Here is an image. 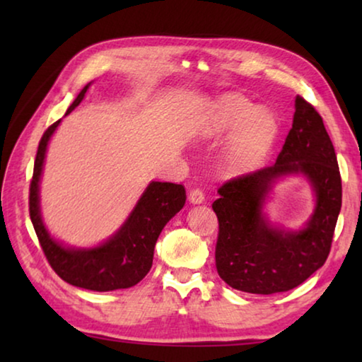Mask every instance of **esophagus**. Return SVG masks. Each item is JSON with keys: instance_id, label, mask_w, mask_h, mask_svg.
<instances>
[{"instance_id": "34e87169", "label": "esophagus", "mask_w": 362, "mask_h": 362, "mask_svg": "<svg viewBox=\"0 0 362 362\" xmlns=\"http://www.w3.org/2000/svg\"><path fill=\"white\" fill-rule=\"evenodd\" d=\"M188 199L192 204H201V203H204V193L201 192V189L194 188L188 193Z\"/></svg>"}]
</instances>
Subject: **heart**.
Listing matches in <instances>:
<instances>
[{"label": "heart", "instance_id": "b5f03b06", "mask_svg": "<svg viewBox=\"0 0 362 362\" xmlns=\"http://www.w3.org/2000/svg\"><path fill=\"white\" fill-rule=\"evenodd\" d=\"M233 132L222 156L225 175H241L259 168L276 140V121L267 110L238 95H223L207 110L198 136L217 140Z\"/></svg>", "mask_w": 362, "mask_h": 362}]
</instances>
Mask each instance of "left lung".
<instances>
[{
    "mask_svg": "<svg viewBox=\"0 0 362 362\" xmlns=\"http://www.w3.org/2000/svg\"><path fill=\"white\" fill-rule=\"evenodd\" d=\"M302 175L315 194V209L300 230L273 224L264 212L272 187ZM212 209L218 218L216 267L236 291L278 293L308 279L326 262L341 207V179L334 145L320 113L296 97L292 129L272 166L223 183Z\"/></svg>",
    "mask_w": 362,
    "mask_h": 362,
    "instance_id": "obj_1",
    "label": "left lung"
}]
</instances>
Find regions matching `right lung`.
Masks as SVG:
<instances>
[{
	"mask_svg": "<svg viewBox=\"0 0 362 362\" xmlns=\"http://www.w3.org/2000/svg\"><path fill=\"white\" fill-rule=\"evenodd\" d=\"M89 86L90 83L84 86L65 115L81 103ZM59 124L60 119L42 134L30 183V218L46 259L65 283L83 289L108 292L136 286L153 265L158 236L185 206V188L170 182H150L124 223L107 241L94 247L65 246L46 228L40 207V182L47 144Z\"/></svg>",
	"mask_w": 362,
	"mask_h": 362,
	"instance_id": "obj_1",
	"label": "right lung"
}]
</instances>
